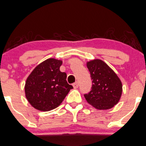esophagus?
I'll use <instances>...</instances> for the list:
<instances>
[{
    "mask_svg": "<svg viewBox=\"0 0 146 146\" xmlns=\"http://www.w3.org/2000/svg\"><path fill=\"white\" fill-rule=\"evenodd\" d=\"M73 87H74L75 89H76V88H78V86H79V84H78V82H75L74 84H73Z\"/></svg>",
    "mask_w": 146,
    "mask_h": 146,
    "instance_id": "esophagus-1",
    "label": "esophagus"
}]
</instances>
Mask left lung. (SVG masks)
Wrapping results in <instances>:
<instances>
[{"label":"left lung","mask_w":146,"mask_h":146,"mask_svg":"<svg viewBox=\"0 0 146 146\" xmlns=\"http://www.w3.org/2000/svg\"><path fill=\"white\" fill-rule=\"evenodd\" d=\"M92 87L84 94L87 103L99 110L112 108L119 102L122 92V82L115 73L101 59L87 62Z\"/></svg>","instance_id":"left-lung-1"}]
</instances>
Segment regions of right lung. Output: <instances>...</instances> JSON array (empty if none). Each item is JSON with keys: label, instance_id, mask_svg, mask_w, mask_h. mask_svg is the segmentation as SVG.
Wrapping results in <instances>:
<instances>
[{"label": "right lung", "instance_id": "obj_1", "mask_svg": "<svg viewBox=\"0 0 146 146\" xmlns=\"http://www.w3.org/2000/svg\"><path fill=\"white\" fill-rule=\"evenodd\" d=\"M62 61L50 59L33 70L25 83V95L29 104L40 111H50L62 103L73 86L66 81V73L59 68Z\"/></svg>", "mask_w": 146, "mask_h": 146}]
</instances>
